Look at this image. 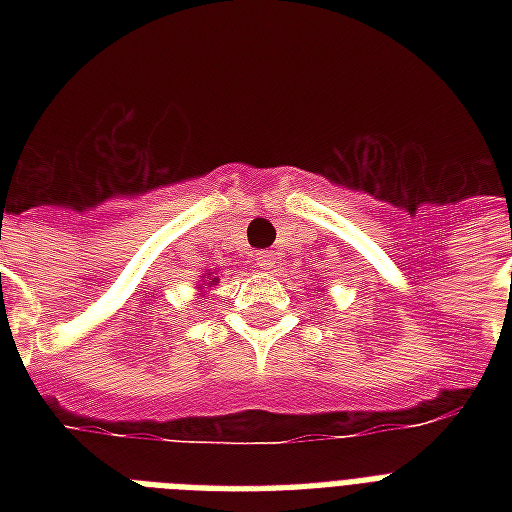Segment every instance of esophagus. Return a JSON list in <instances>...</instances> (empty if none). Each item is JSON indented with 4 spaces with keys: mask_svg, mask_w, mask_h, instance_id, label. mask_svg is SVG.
Wrapping results in <instances>:
<instances>
[{
    "mask_svg": "<svg viewBox=\"0 0 512 512\" xmlns=\"http://www.w3.org/2000/svg\"><path fill=\"white\" fill-rule=\"evenodd\" d=\"M255 260H257V268H263V271H271L276 255H273V252H268V249H263V252H255Z\"/></svg>",
    "mask_w": 512,
    "mask_h": 512,
    "instance_id": "obj_1",
    "label": "esophagus"
}]
</instances>
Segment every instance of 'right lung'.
I'll return each instance as SVG.
<instances>
[{
    "label": "right lung",
    "instance_id": "obj_1",
    "mask_svg": "<svg viewBox=\"0 0 512 512\" xmlns=\"http://www.w3.org/2000/svg\"><path fill=\"white\" fill-rule=\"evenodd\" d=\"M204 279H207V276H204ZM217 281H220V279H212V281H209V287H212V284H217ZM204 287H207V284H204Z\"/></svg>",
    "mask_w": 512,
    "mask_h": 512
}]
</instances>
